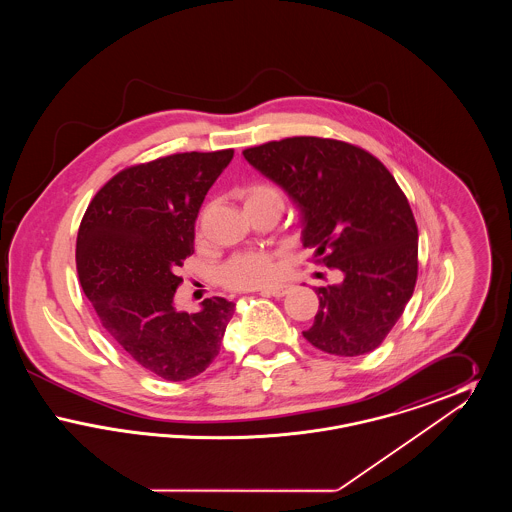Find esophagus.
I'll return each instance as SVG.
<instances>
[{
	"instance_id": "esophagus-1",
	"label": "esophagus",
	"mask_w": 512,
	"mask_h": 512,
	"mask_svg": "<svg viewBox=\"0 0 512 512\" xmlns=\"http://www.w3.org/2000/svg\"><path fill=\"white\" fill-rule=\"evenodd\" d=\"M292 286H272V288H263L261 295H272V297H284L286 293H290Z\"/></svg>"
}]
</instances>
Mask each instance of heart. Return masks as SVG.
Wrapping results in <instances>:
<instances>
[{"label":"heart","instance_id":"obj_1","mask_svg":"<svg viewBox=\"0 0 512 512\" xmlns=\"http://www.w3.org/2000/svg\"><path fill=\"white\" fill-rule=\"evenodd\" d=\"M245 207L259 203H278L284 205V197L278 188L267 182H257L247 186L244 192ZM276 276L274 257L267 251H245L230 257L220 268V282L232 290H253L267 286Z\"/></svg>","mask_w":512,"mask_h":512}]
</instances>
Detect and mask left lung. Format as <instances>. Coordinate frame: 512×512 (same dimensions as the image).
Returning <instances> with one entry per match:
<instances>
[{"mask_svg": "<svg viewBox=\"0 0 512 512\" xmlns=\"http://www.w3.org/2000/svg\"><path fill=\"white\" fill-rule=\"evenodd\" d=\"M245 161L278 184L301 215V242L341 282L317 288V349L357 357L374 351L403 315L416 284L418 230L391 172L365 149L295 136L249 147Z\"/></svg>", "mask_w": 512, "mask_h": 512, "instance_id": "8db88e82", "label": "left lung"}]
</instances>
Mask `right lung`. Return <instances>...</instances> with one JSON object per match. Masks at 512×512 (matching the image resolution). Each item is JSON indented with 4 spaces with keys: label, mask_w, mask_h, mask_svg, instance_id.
<instances>
[{
    "label": "right lung",
    "mask_w": 512,
    "mask_h": 512,
    "mask_svg": "<svg viewBox=\"0 0 512 512\" xmlns=\"http://www.w3.org/2000/svg\"><path fill=\"white\" fill-rule=\"evenodd\" d=\"M234 149L176 153L115 174L88 205L76 238L80 286L101 326L151 374L182 382L219 355L236 303L209 297L188 315L174 307L194 253L195 219Z\"/></svg>",
    "instance_id": "add662e5"
}]
</instances>
